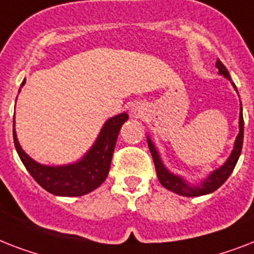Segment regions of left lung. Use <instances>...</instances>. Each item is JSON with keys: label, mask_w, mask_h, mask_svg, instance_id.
I'll use <instances>...</instances> for the list:
<instances>
[{"label": "left lung", "mask_w": 254, "mask_h": 254, "mask_svg": "<svg viewBox=\"0 0 254 254\" xmlns=\"http://www.w3.org/2000/svg\"><path fill=\"white\" fill-rule=\"evenodd\" d=\"M215 66L218 67L219 73L222 75H224L226 78L231 80L230 73H228L227 67L224 66L223 63L220 61L219 59L216 60ZM235 86V84H234ZM236 88V86H235ZM240 133H239L238 138H236V142H235V148L231 156L228 158V160L224 163V166H222L219 170L214 171L213 174L210 175L207 179H206L203 183H202L199 187H190L188 185L183 179H180L179 176H175L171 172L164 168L162 160H160L158 152H156L155 147L152 145V142L150 141V138H147L148 148H150V152H151L152 159H154V164H155L156 175H158V179H159L160 184L163 185L167 189L175 191L177 194L185 195V197H197V195H203L209 194V193H213L214 190H216L220 185H223L226 183L230 175L232 174L235 166L239 160V156L241 154V148H243V139H244V119H243V107H240Z\"/></svg>", "instance_id": "1"}]
</instances>
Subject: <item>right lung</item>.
I'll use <instances>...</instances> for the list:
<instances>
[{
    "label": "right lung",
    "instance_id": "1",
    "mask_svg": "<svg viewBox=\"0 0 254 254\" xmlns=\"http://www.w3.org/2000/svg\"><path fill=\"white\" fill-rule=\"evenodd\" d=\"M23 84L24 80L22 86ZM127 117V113H121L107 121L87 155L80 162L70 166L47 167L34 162L20 148L13 125L14 145L27 171L43 189L55 195L78 197L87 194L100 187L107 179L117 137Z\"/></svg>",
    "mask_w": 254,
    "mask_h": 254
}]
</instances>
